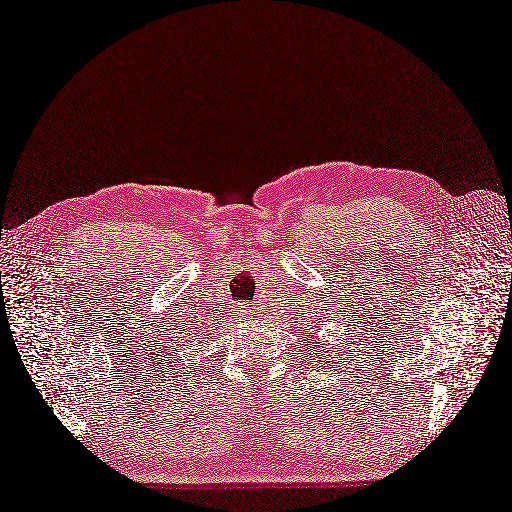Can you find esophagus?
Listing matches in <instances>:
<instances>
[{"label":"esophagus","instance_id":"1","mask_svg":"<svg viewBox=\"0 0 512 512\" xmlns=\"http://www.w3.org/2000/svg\"><path fill=\"white\" fill-rule=\"evenodd\" d=\"M236 314H238V318H244V316H249V312H246V310H238Z\"/></svg>","mask_w":512,"mask_h":512}]
</instances>
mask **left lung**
Segmentation results:
<instances>
[{"instance_id": "obj_1", "label": "left lung", "mask_w": 512, "mask_h": 512, "mask_svg": "<svg viewBox=\"0 0 512 512\" xmlns=\"http://www.w3.org/2000/svg\"><path fill=\"white\" fill-rule=\"evenodd\" d=\"M320 363H323V361H320Z\"/></svg>"}]
</instances>
